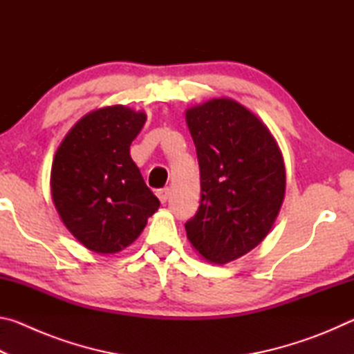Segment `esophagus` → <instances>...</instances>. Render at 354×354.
Instances as JSON below:
<instances>
[{"mask_svg": "<svg viewBox=\"0 0 354 354\" xmlns=\"http://www.w3.org/2000/svg\"><path fill=\"white\" fill-rule=\"evenodd\" d=\"M156 195H158V198L160 200V203H167V200L170 198V189L164 187V189L156 190Z\"/></svg>", "mask_w": 354, "mask_h": 354, "instance_id": "1", "label": "esophagus"}]
</instances>
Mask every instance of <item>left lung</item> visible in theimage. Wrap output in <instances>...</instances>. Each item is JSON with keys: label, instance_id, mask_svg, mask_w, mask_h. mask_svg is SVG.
Returning <instances> with one entry per match:
<instances>
[{"label": "left lung", "instance_id": "obj_1", "mask_svg": "<svg viewBox=\"0 0 354 354\" xmlns=\"http://www.w3.org/2000/svg\"><path fill=\"white\" fill-rule=\"evenodd\" d=\"M200 165V207L185 221L195 250L214 263L247 254L270 231L286 169L270 131L247 107L211 100L185 112Z\"/></svg>", "mask_w": 354, "mask_h": 354}]
</instances>
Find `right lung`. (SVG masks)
Segmentation results:
<instances>
[{
  "label": "right lung",
  "mask_w": 354,
  "mask_h": 354,
  "mask_svg": "<svg viewBox=\"0 0 354 354\" xmlns=\"http://www.w3.org/2000/svg\"><path fill=\"white\" fill-rule=\"evenodd\" d=\"M145 120L129 107H103L82 117L57 148L53 201L71 234L95 253L133 243L160 206L129 154Z\"/></svg>",
  "instance_id": "right-lung-1"
}]
</instances>
